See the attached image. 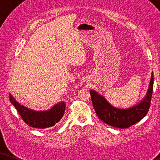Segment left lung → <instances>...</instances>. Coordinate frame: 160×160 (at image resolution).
I'll return each instance as SVG.
<instances>
[{"label":"left lung","instance_id":"1","mask_svg":"<svg viewBox=\"0 0 160 160\" xmlns=\"http://www.w3.org/2000/svg\"><path fill=\"white\" fill-rule=\"evenodd\" d=\"M154 76L152 73L149 87L146 95L141 102L130 108L120 109L113 107L106 98L95 90H90L92 102L98 118L108 125L117 128H128L143 119L147 114L151 105Z\"/></svg>","mask_w":160,"mask_h":160}]
</instances>
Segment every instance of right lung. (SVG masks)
Returning a JSON list of instances; mask_svg holds the SVG:
<instances>
[{
	"label": "right lung",
	"mask_w": 160,
	"mask_h": 160,
	"mask_svg": "<svg viewBox=\"0 0 160 160\" xmlns=\"http://www.w3.org/2000/svg\"><path fill=\"white\" fill-rule=\"evenodd\" d=\"M9 100L15 107L23 121L28 126L37 129L49 128L62 119L65 110V103L60 102L48 111H36L22 106L9 94Z\"/></svg>",
	"instance_id": "obj_1"
}]
</instances>
